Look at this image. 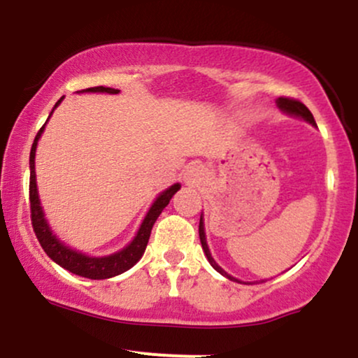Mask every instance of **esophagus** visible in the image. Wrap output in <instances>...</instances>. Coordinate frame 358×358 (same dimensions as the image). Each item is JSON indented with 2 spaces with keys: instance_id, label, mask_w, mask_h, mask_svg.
Wrapping results in <instances>:
<instances>
[{
  "instance_id": "esophagus-1",
  "label": "esophagus",
  "mask_w": 358,
  "mask_h": 358,
  "mask_svg": "<svg viewBox=\"0 0 358 358\" xmlns=\"http://www.w3.org/2000/svg\"><path fill=\"white\" fill-rule=\"evenodd\" d=\"M200 166H196V165H193V166H190L187 170V176H185V182L187 183H195L196 180L200 178Z\"/></svg>"
}]
</instances>
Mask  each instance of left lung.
Returning a JSON list of instances; mask_svg holds the SVG:
<instances>
[{"label": "left lung", "mask_w": 358, "mask_h": 358, "mask_svg": "<svg viewBox=\"0 0 358 358\" xmlns=\"http://www.w3.org/2000/svg\"><path fill=\"white\" fill-rule=\"evenodd\" d=\"M276 104H278V108L282 110V113L289 114V116H296V117H301V119H305V121L310 122V124L316 126V122H315V117H313V114L310 113V109H308L306 106L303 104V102H299V101H296V99H291V97H279V99L276 101ZM199 236H200V242H202V249H203L205 256H207L208 262H210V266H212V268L215 269L217 273H220L222 276H225V278H229V279H231V281L241 282L239 279H236V278H234V276H231V274H227V273H225V271L222 269L219 264H217V262H215V259L212 257L210 250H208V245H207V239H205V229H203V219H202V215H200V224H199Z\"/></svg>", "instance_id": "left-lung-1"}]
</instances>
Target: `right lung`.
<instances>
[{
  "instance_id": "add662e5",
  "label": "right lung",
  "mask_w": 358,
  "mask_h": 358,
  "mask_svg": "<svg viewBox=\"0 0 358 358\" xmlns=\"http://www.w3.org/2000/svg\"><path fill=\"white\" fill-rule=\"evenodd\" d=\"M79 92H108V94H117V89L110 87H90L85 90H79ZM64 101V97H60L57 101L55 108ZM53 108V109H55ZM52 109V113H53ZM50 113V116H52ZM48 116V117H50ZM45 129V124L40 127V131L36 133L34 145H31L30 151V212H31V225H34V231L36 239H38L40 245H42L47 256L55 261L57 264L62 266L64 269L71 271V273L77 274V276L89 278V279H109L117 276V274H122L124 271L131 269L134 264L141 259L143 254H145V249L148 245V241H150L151 229H153L156 219L159 217V213L163 212V208L170 203L171 196L175 195L176 192L180 190V183L171 185L170 188H166L165 192L159 193L156 196L155 203L151 205V208L148 210L145 220H143L141 227L134 239L131 241V244H127L124 249L119 250V252L110 254V256L104 257H90L85 256V254L79 252V250L71 249L69 245H65L64 242L59 241V237L52 232L50 225L45 220L42 205H40L38 199V190H36V175H35V151H36V143H38L40 136H42Z\"/></svg>"
}]
</instances>
